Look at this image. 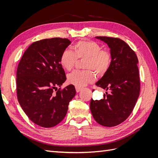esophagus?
Returning a JSON list of instances; mask_svg holds the SVG:
<instances>
[{
  "instance_id": "34e87169",
  "label": "esophagus",
  "mask_w": 158,
  "mask_h": 158,
  "mask_svg": "<svg viewBox=\"0 0 158 158\" xmlns=\"http://www.w3.org/2000/svg\"><path fill=\"white\" fill-rule=\"evenodd\" d=\"M81 90H82V88H80V87L76 86V92H80Z\"/></svg>"
}]
</instances>
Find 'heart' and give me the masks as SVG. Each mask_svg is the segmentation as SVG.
<instances>
[{
	"label": "heart",
	"instance_id": "heart-1",
	"mask_svg": "<svg viewBox=\"0 0 158 158\" xmlns=\"http://www.w3.org/2000/svg\"><path fill=\"white\" fill-rule=\"evenodd\" d=\"M78 59L84 60L85 70H76L68 75V81L77 87H83L95 80L94 73L99 76L107 73L111 63L110 52L93 41H80L74 46V52L65 49L60 56V63L66 70L73 69Z\"/></svg>",
	"mask_w": 158,
	"mask_h": 158
}]
</instances>
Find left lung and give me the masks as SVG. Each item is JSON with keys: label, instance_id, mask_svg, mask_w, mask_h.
Instances as JSON below:
<instances>
[{"label": "left lung", "instance_id": "obj_1", "mask_svg": "<svg viewBox=\"0 0 158 158\" xmlns=\"http://www.w3.org/2000/svg\"><path fill=\"white\" fill-rule=\"evenodd\" d=\"M110 48L111 63L95 85L106 90L104 98L91 99L90 110L97 123L111 127L121 124L130 115L140 94L137 56L129 45L117 37H95Z\"/></svg>", "mask_w": 158, "mask_h": 158}]
</instances>
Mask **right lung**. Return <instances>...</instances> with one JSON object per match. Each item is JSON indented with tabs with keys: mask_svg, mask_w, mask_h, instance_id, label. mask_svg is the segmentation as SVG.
<instances>
[{
	"mask_svg": "<svg viewBox=\"0 0 158 158\" xmlns=\"http://www.w3.org/2000/svg\"><path fill=\"white\" fill-rule=\"evenodd\" d=\"M70 43L66 38L60 37L35 41L19 62L16 72L18 102L28 118L40 127L51 128L63 121L76 94L72 84L57 89L66 80L60 56Z\"/></svg>",
	"mask_w": 158,
	"mask_h": 158,
	"instance_id": "obj_1",
	"label": "right lung"
}]
</instances>
